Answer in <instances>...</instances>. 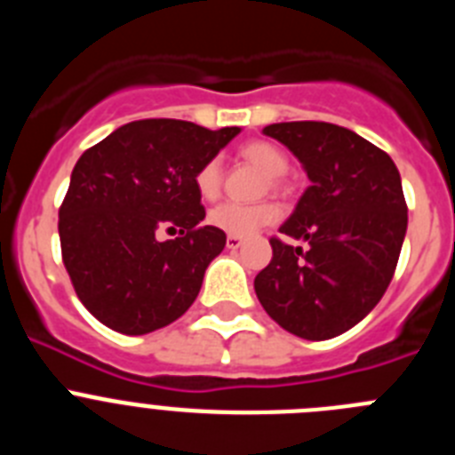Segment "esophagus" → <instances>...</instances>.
Here are the masks:
<instances>
[{"label":"esophagus","mask_w":455,"mask_h":455,"mask_svg":"<svg viewBox=\"0 0 455 455\" xmlns=\"http://www.w3.org/2000/svg\"><path fill=\"white\" fill-rule=\"evenodd\" d=\"M225 243H228V248H230V251H236V248H241L243 246V239H241V236H228V241H225Z\"/></svg>","instance_id":"esophagus-1"}]
</instances>
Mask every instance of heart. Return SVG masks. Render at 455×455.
<instances>
[{
    "label": "heart",
    "instance_id": "b5f03b06",
    "mask_svg": "<svg viewBox=\"0 0 455 455\" xmlns=\"http://www.w3.org/2000/svg\"><path fill=\"white\" fill-rule=\"evenodd\" d=\"M241 156L262 168L268 178H280L287 172V156L280 148L267 140H252L241 148ZM223 184V171L219 159H209L196 172V191L203 200H216ZM277 219V207L271 203H223L209 212V223L232 236H252Z\"/></svg>",
    "mask_w": 455,
    "mask_h": 455
}]
</instances>
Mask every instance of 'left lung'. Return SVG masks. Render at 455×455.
Listing matches in <instances>:
<instances>
[{
    "instance_id": "obj_1",
    "label": "left lung",
    "mask_w": 455,
    "mask_h": 455,
    "mask_svg": "<svg viewBox=\"0 0 455 455\" xmlns=\"http://www.w3.org/2000/svg\"><path fill=\"white\" fill-rule=\"evenodd\" d=\"M262 132L307 172L309 187L280 232L309 248L271 239L273 259L257 273L255 293L291 335L331 339L376 307L399 262L408 230L399 168L339 124L300 120Z\"/></svg>"
}]
</instances>
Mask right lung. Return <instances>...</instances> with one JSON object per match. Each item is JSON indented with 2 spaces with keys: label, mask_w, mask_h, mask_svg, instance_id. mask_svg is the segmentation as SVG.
Wrapping results in <instances>:
<instances>
[{
  "label": "right lung",
  "mask_w": 455,
  "mask_h": 455,
  "mask_svg": "<svg viewBox=\"0 0 455 455\" xmlns=\"http://www.w3.org/2000/svg\"><path fill=\"white\" fill-rule=\"evenodd\" d=\"M239 132L134 120L79 156L59 209V236L72 287L107 328L146 335L191 307L225 248V232L203 225L196 172ZM162 227L180 236L159 242Z\"/></svg>",
  "instance_id": "right-lung-1"
}]
</instances>
